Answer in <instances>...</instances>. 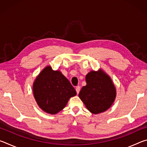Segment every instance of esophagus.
<instances>
[{"mask_svg":"<svg viewBox=\"0 0 147 147\" xmlns=\"http://www.w3.org/2000/svg\"><path fill=\"white\" fill-rule=\"evenodd\" d=\"M80 91V86H76V91L77 94L79 93Z\"/></svg>","mask_w":147,"mask_h":147,"instance_id":"34e87169","label":"esophagus"}]
</instances>
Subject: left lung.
Segmentation results:
<instances>
[{
	"mask_svg": "<svg viewBox=\"0 0 147 147\" xmlns=\"http://www.w3.org/2000/svg\"><path fill=\"white\" fill-rule=\"evenodd\" d=\"M86 86L78 96L87 109L93 114L104 112L112 106L116 98V88L108 74L101 69L91 71L86 76Z\"/></svg>",
	"mask_w": 147,
	"mask_h": 147,
	"instance_id": "1",
	"label": "left lung"
}]
</instances>
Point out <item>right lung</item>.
<instances>
[{"instance_id":"add662e5","label":"right lung","mask_w":147,"mask_h":147,"mask_svg":"<svg viewBox=\"0 0 147 147\" xmlns=\"http://www.w3.org/2000/svg\"><path fill=\"white\" fill-rule=\"evenodd\" d=\"M35 100L42 110L55 115L66 106L70 98L76 94L75 89L60 71L46 66L33 84Z\"/></svg>"}]
</instances>
